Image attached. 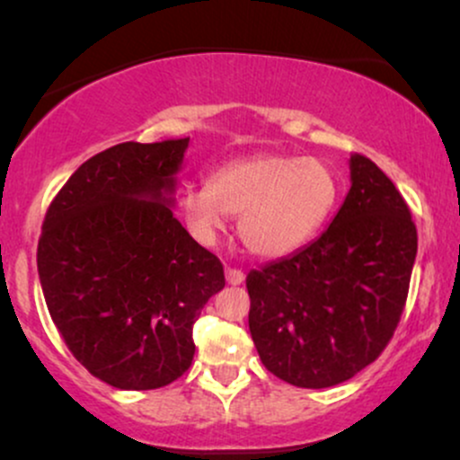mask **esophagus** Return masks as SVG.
Returning a JSON list of instances; mask_svg holds the SVG:
<instances>
[{
	"label": "esophagus",
	"instance_id": "obj_1",
	"mask_svg": "<svg viewBox=\"0 0 460 460\" xmlns=\"http://www.w3.org/2000/svg\"><path fill=\"white\" fill-rule=\"evenodd\" d=\"M225 277H226V283H229V285H242V283H244V272L235 270V268H226Z\"/></svg>",
	"mask_w": 460,
	"mask_h": 460
}]
</instances>
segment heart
Instances as JSON below:
<instances>
[{
    "instance_id": "heart-1",
    "label": "heart",
    "mask_w": 460,
    "mask_h": 460,
    "mask_svg": "<svg viewBox=\"0 0 460 460\" xmlns=\"http://www.w3.org/2000/svg\"><path fill=\"white\" fill-rule=\"evenodd\" d=\"M341 183L326 162L300 155H252L226 162L208 186L179 194V212L197 240L214 242L226 216L251 255L277 260L298 251L331 218Z\"/></svg>"
}]
</instances>
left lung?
<instances>
[{"instance_id":"obj_1","label":"left lung","mask_w":460,"mask_h":460,"mask_svg":"<svg viewBox=\"0 0 460 460\" xmlns=\"http://www.w3.org/2000/svg\"><path fill=\"white\" fill-rule=\"evenodd\" d=\"M348 166L350 190L329 229L246 277L261 363L296 387H332L369 366L409 292L417 231L402 194L367 157Z\"/></svg>"}]
</instances>
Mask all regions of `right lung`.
Masks as SVG:
<instances>
[{"mask_svg":"<svg viewBox=\"0 0 460 460\" xmlns=\"http://www.w3.org/2000/svg\"><path fill=\"white\" fill-rule=\"evenodd\" d=\"M190 138L123 142L84 162L45 216L39 277L68 350L125 392L172 383L223 263L175 218Z\"/></svg>","mask_w":460,"mask_h":460,"instance_id":"add662e5","label":"right lung"}]
</instances>
